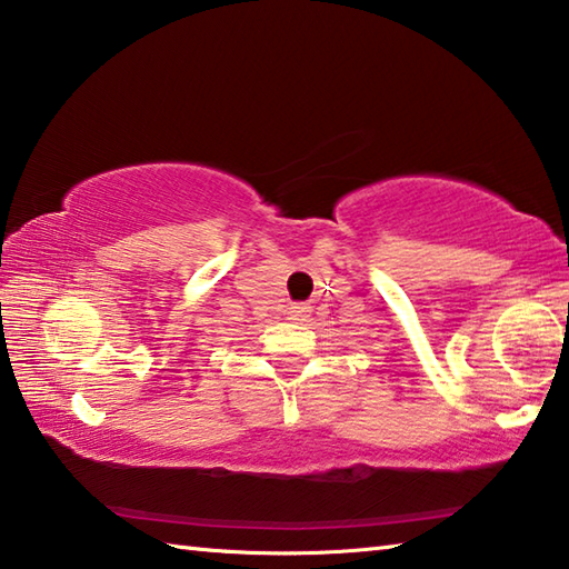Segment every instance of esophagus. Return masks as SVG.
I'll return each instance as SVG.
<instances>
[{"mask_svg": "<svg viewBox=\"0 0 569 569\" xmlns=\"http://www.w3.org/2000/svg\"><path fill=\"white\" fill-rule=\"evenodd\" d=\"M291 320H306V316H308V306H291Z\"/></svg>", "mask_w": 569, "mask_h": 569, "instance_id": "34e87169", "label": "esophagus"}]
</instances>
